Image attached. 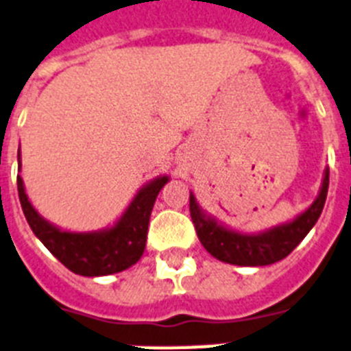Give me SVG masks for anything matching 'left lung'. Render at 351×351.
<instances>
[{"label":"left lung","instance_id":"left-lung-1","mask_svg":"<svg viewBox=\"0 0 351 351\" xmlns=\"http://www.w3.org/2000/svg\"><path fill=\"white\" fill-rule=\"evenodd\" d=\"M326 193H328V167H325L319 193L308 208L300 212L294 219L271 226L257 234L234 230L225 223L217 221L199 207L194 193H191L189 196V210L199 243L212 257L235 266H267L287 257L305 239V235L319 219L321 210L325 207Z\"/></svg>","mask_w":351,"mask_h":351}]
</instances>
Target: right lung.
<instances>
[{"label": "right lung", "mask_w": 351, "mask_h": 351, "mask_svg": "<svg viewBox=\"0 0 351 351\" xmlns=\"http://www.w3.org/2000/svg\"><path fill=\"white\" fill-rule=\"evenodd\" d=\"M17 162L21 171V149ZM167 182L169 176L160 175L144 184L114 225L93 232L64 230L40 216L28 199L21 176L17 193L32 232L67 269L82 276H105L128 269L143 257L153 205Z\"/></svg>", "instance_id": "add662e5"}]
</instances>
